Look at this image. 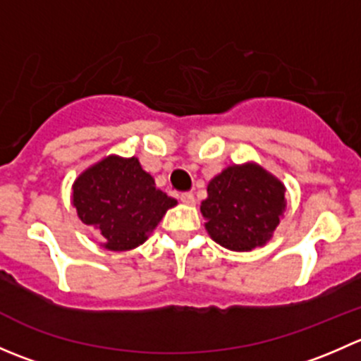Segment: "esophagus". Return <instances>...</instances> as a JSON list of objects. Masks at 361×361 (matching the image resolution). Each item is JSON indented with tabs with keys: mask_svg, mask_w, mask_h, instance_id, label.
<instances>
[{
	"mask_svg": "<svg viewBox=\"0 0 361 361\" xmlns=\"http://www.w3.org/2000/svg\"><path fill=\"white\" fill-rule=\"evenodd\" d=\"M180 201L187 204V206H195V197L190 194V192H183V194L180 195Z\"/></svg>",
	"mask_w": 361,
	"mask_h": 361,
	"instance_id": "esophagus-1",
	"label": "esophagus"
}]
</instances>
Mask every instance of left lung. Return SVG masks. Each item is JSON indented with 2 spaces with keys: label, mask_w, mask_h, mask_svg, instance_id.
<instances>
[{
  "label": "left lung",
  "mask_w": 361,
  "mask_h": 361,
  "mask_svg": "<svg viewBox=\"0 0 361 361\" xmlns=\"http://www.w3.org/2000/svg\"><path fill=\"white\" fill-rule=\"evenodd\" d=\"M286 187L257 162L225 167L201 202L207 234L231 251L267 245L286 211Z\"/></svg>",
  "instance_id": "1"
}]
</instances>
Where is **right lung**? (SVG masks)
Listing matches in <instances>:
<instances>
[{
    "instance_id": "right-lung-1",
    "label": "right lung",
    "mask_w": 361,
    "mask_h": 361,
    "mask_svg": "<svg viewBox=\"0 0 361 361\" xmlns=\"http://www.w3.org/2000/svg\"><path fill=\"white\" fill-rule=\"evenodd\" d=\"M71 204L80 220L99 235L108 251H129L143 245L167 209L178 204L155 185L137 157L108 155L78 174Z\"/></svg>"
}]
</instances>
